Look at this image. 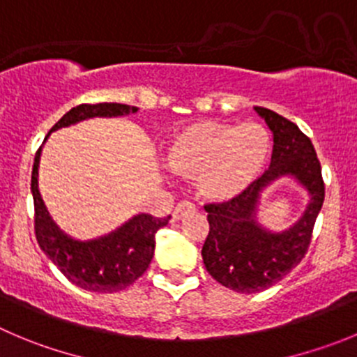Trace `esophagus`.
<instances>
[{"label": "esophagus", "instance_id": "esophagus-1", "mask_svg": "<svg viewBox=\"0 0 357 357\" xmlns=\"http://www.w3.org/2000/svg\"><path fill=\"white\" fill-rule=\"evenodd\" d=\"M195 206L192 204L190 201H181L178 202V206L174 208V211H172V220H181L183 215H186L188 211H194Z\"/></svg>", "mask_w": 357, "mask_h": 357}]
</instances>
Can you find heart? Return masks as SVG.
I'll return each instance as SVG.
<instances>
[{
    "label": "heart",
    "instance_id": "1",
    "mask_svg": "<svg viewBox=\"0 0 357 357\" xmlns=\"http://www.w3.org/2000/svg\"><path fill=\"white\" fill-rule=\"evenodd\" d=\"M271 135L261 123L201 121L176 132L165 148V165L197 181L209 201L225 202L243 194L264 171Z\"/></svg>",
    "mask_w": 357,
    "mask_h": 357
}]
</instances>
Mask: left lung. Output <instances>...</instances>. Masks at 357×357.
I'll use <instances>...</instances> for the list:
<instances>
[{"label":"left lung","instance_id":"obj_1","mask_svg":"<svg viewBox=\"0 0 357 357\" xmlns=\"http://www.w3.org/2000/svg\"><path fill=\"white\" fill-rule=\"evenodd\" d=\"M273 132L268 171L238 197L206 204L209 234L202 259L209 275L224 287L254 294L275 285L303 261L308 252L315 220L324 202V179L314 144L298 125L266 107H255ZM282 175L298 178L310 194L303 216L284 233H269L257 224L260 192Z\"/></svg>","mask_w":357,"mask_h":357}]
</instances>
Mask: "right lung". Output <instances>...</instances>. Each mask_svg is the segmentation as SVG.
I'll use <instances>...</instances> for the list:
<instances>
[{
	"mask_svg": "<svg viewBox=\"0 0 357 357\" xmlns=\"http://www.w3.org/2000/svg\"><path fill=\"white\" fill-rule=\"evenodd\" d=\"M137 112V107L125 103H81L70 109L51 128H63L88 118H112ZM47 139V137H45ZM38 148L33 162L31 194L35 204V236L56 268L77 287L91 292H118L132 285L144 275L155 254V234L169 224L171 216L156 218L153 215H137L118 231L91 241H77L59 231L49 216L38 192Z\"/></svg>",
	"mask_w": 357,
	"mask_h": 357,
	"instance_id": "obj_1",
	"label": "right lung"
}]
</instances>
